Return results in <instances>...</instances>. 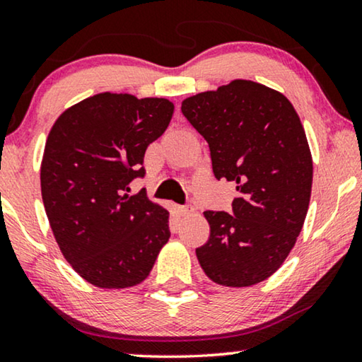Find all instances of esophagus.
Returning <instances> with one entry per match:
<instances>
[{
	"label": "esophagus",
	"mask_w": 362,
	"mask_h": 362,
	"mask_svg": "<svg viewBox=\"0 0 362 362\" xmlns=\"http://www.w3.org/2000/svg\"><path fill=\"white\" fill-rule=\"evenodd\" d=\"M179 213L182 216H188L192 215V213H195V208L192 205H185V206H179Z\"/></svg>",
	"instance_id": "esophagus-1"
}]
</instances>
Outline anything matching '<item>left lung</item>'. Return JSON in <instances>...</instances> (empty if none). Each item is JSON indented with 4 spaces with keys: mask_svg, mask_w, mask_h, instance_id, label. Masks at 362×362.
<instances>
[{
    "mask_svg": "<svg viewBox=\"0 0 362 362\" xmlns=\"http://www.w3.org/2000/svg\"><path fill=\"white\" fill-rule=\"evenodd\" d=\"M182 113L208 142L216 179L239 193L233 215L203 213V272L225 287L266 281L295 246L312 195V152L297 111L281 91L233 80L183 100Z\"/></svg>",
    "mask_w": 362,
    "mask_h": 362,
    "instance_id": "obj_1",
    "label": "left lung"
}]
</instances>
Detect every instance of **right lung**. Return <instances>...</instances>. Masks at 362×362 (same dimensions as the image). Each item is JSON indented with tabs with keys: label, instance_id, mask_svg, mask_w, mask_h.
Listing matches in <instances>:
<instances>
[{
	"label": "right lung",
	"instance_id": "obj_1",
	"mask_svg": "<svg viewBox=\"0 0 362 362\" xmlns=\"http://www.w3.org/2000/svg\"><path fill=\"white\" fill-rule=\"evenodd\" d=\"M172 115L165 98L105 91L65 110L49 132L40 164L49 225L67 262L95 287L146 281L169 241V211L128 192Z\"/></svg>",
	"mask_w": 362,
	"mask_h": 362
}]
</instances>
